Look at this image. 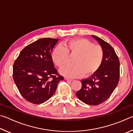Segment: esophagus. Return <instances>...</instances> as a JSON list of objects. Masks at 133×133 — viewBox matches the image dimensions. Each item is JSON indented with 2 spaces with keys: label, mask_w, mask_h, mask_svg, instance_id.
<instances>
[{
  "label": "esophagus",
  "mask_w": 133,
  "mask_h": 133,
  "mask_svg": "<svg viewBox=\"0 0 133 133\" xmlns=\"http://www.w3.org/2000/svg\"><path fill=\"white\" fill-rule=\"evenodd\" d=\"M65 80L71 81V82H73V81H74V79H73V78H68V77H65Z\"/></svg>",
  "instance_id": "34e87169"
}]
</instances>
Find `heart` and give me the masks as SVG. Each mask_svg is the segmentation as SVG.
Instances as JSON below:
<instances>
[{
	"label": "heart",
	"mask_w": 133,
	"mask_h": 133,
	"mask_svg": "<svg viewBox=\"0 0 133 133\" xmlns=\"http://www.w3.org/2000/svg\"><path fill=\"white\" fill-rule=\"evenodd\" d=\"M69 56H75L73 66L60 70L62 75L69 77H84L93 75L102 63L104 51L102 46L94 44L83 38H75L62 42L51 52V59L58 68L62 69L68 63Z\"/></svg>",
	"instance_id": "obj_1"
}]
</instances>
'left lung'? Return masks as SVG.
I'll list each match as a JSON object with an SVG mask.
<instances>
[{"mask_svg": "<svg viewBox=\"0 0 133 133\" xmlns=\"http://www.w3.org/2000/svg\"><path fill=\"white\" fill-rule=\"evenodd\" d=\"M92 36L103 49V60L96 73L81 80L82 88L76 94L85 104L97 105L106 101L117 85L120 79V61L111 45L100 37Z\"/></svg>", "mask_w": 133, "mask_h": 133, "instance_id": "1", "label": "left lung"}]
</instances>
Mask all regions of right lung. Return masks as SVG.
<instances>
[{"label": "right lung", "mask_w": 133, "mask_h": 133, "mask_svg": "<svg viewBox=\"0 0 133 133\" xmlns=\"http://www.w3.org/2000/svg\"><path fill=\"white\" fill-rule=\"evenodd\" d=\"M57 39L43 38L25 47L13 66V78L22 97L28 102L39 104L55 93L58 83L64 79L58 75L51 53Z\"/></svg>", "instance_id": "add662e5"}]
</instances>
